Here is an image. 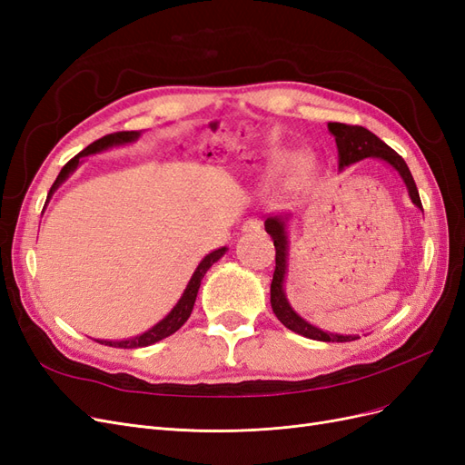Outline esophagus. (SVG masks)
Listing matches in <instances>:
<instances>
[{"label":"esophagus","instance_id":"esophagus-1","mask_svg":"<svg viewBox=\"0 0 465 465\" xmlns=\"http://www.w3.org/2000/svg\"><path fill=\"white\" fill-rule=\"evenodd\" d=\"M262 231V221L260 219H248L242 224V232H258Z\"/></svg>","mask_w":465,"mask_h":465}]
</instances>
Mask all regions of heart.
Masks as SVG:
<instances>
[{
  "instance_id": "heart-1",
  "label": "heart",
  "mask_w": 465,
  "mask_h": 465,
  "mask_svg": "<svg viewBox=\"0 0 465 465\" xmlns=\"http://www.w3.org/2000/svg\"><path fill=\"white\" fill-rule=\"evenodd\" d=\"M265 173L272 180L281 178L289 173L292 184H306L314 174V159L306 153H289V151H273L267 157Z\"/></svg>"
}]
</instances>
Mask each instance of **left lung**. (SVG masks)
I'll return each mask as SVG.
<instances>
[{
    "instance_id": "1",
    "label": "left lung",
    "mask_w": 465,
    "mask_h": 465,
    "mask_svg": "<svg viewBox=\"0 0 465 465\" xmlns=\"http://www.w3.org/2000/svg\"><path fill=\"white\" fill-rule=\"evenodd\" d=\"M328 130L335 139L337 171L341 173L347 166L355 164L359 161H364V159L384 161L403 180V184L407 188V193H410L413 205L423 209L410 168H407L405 161L400 157V154L391 147H388L382 139L374 135L372 132H369L367 128H362V125H347V124H340V122H330ZM289 219H291V215H275V217H267L263 223L265 231H267V234H272L273 246H275V272H273V281H272V299L270 301H272V308H273L277 320L291 331L299 333L302 337H308V340H316V341H353V340H357V335L331 333V331H323V330L312 326L311 322H306L302 316H299L297 311L291 306V302L287 299V292H285V279L289 273V234H287Z\"/></svg>"
}]
</instances>
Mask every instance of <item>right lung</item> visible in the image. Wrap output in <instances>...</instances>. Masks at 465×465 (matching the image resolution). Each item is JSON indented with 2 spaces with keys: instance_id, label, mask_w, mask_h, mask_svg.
Masks as SVG:
<instances>
[{
  "instance_id": "add662e5",
  "label": "right lung",
  "mask_w": 465,
  "mask_h": 465,
  "mask_svg": "<svg viewBox=\"0 0 465 465\" xmlns=\"http://www.w3.org/2000/svg\"><path fill=\"white\" fill-rule=\"evenodd\" d=\"M139 137H142V132H120V134H110V135H104V137H101V139H96L94 143H91L89 147L83 149L79 154H75V157L62 168L58 178H55V182H54L50 192H48L46 203L50 202L54 192L58 190V188L64 184V182L77 171V166L83 163V159L89 157V154H96V153L108 151V149H112V147L130 145V143L137 142ZM227 250H229V248L213 250V252H211V254H207V256L198 263V267H195L193 275H192L190 281H188V285H186L184 292H182V297H180L178 302L173 306V311L168 312L161 322L154 323V326H153L151 330H147V331L142 333V335L132 337V340H124V341H98V343H104V345H110V347H122V349H135V347H147V345L157 343V341L164 340V337H168V335H173L174 331H178L182 326H184L186 320L190 318V314H192V311H193V302H195V297H198V291H200L203 275L207 273V270H209L211 265H213L215 262H219V260L224 256V252H227Z\"/></svg>"
}]
</instances>
